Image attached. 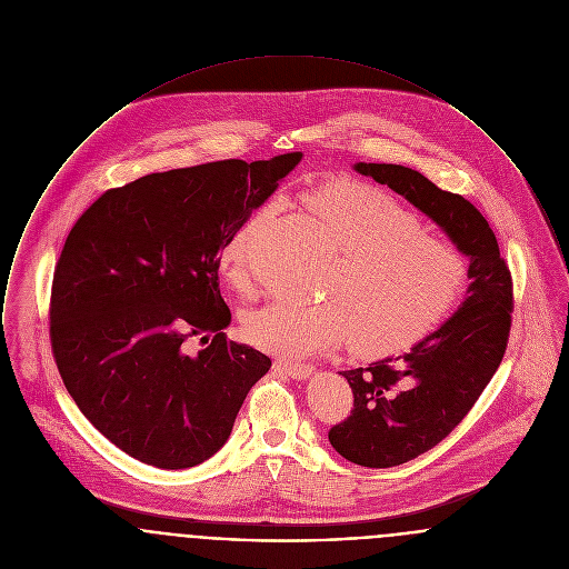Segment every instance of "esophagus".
<instances>
[{
	"instance_id": "1",
	"label": "esophagus",
	"mask_w": 569,
	"mask_h": 569,
	"mask_svg": "<svg viewBox=\"0 0 569 569\" xmlns=\"http://www.w3.org/2000/svg\"><path fill=\"white\" fill-rule=\"evenodd\" d=\"M273 369H278V371H282V373H287L289 378L293 379H306L312 371H315V367L312 365H302V362H291V360H273Z\"/></svg>"
}]
</instances>
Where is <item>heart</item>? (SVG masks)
<instances>
[{"mask_svg":"<svg viewBox=\"0 0 569 569\" xmlns=\"http://www.w3.org/2000/svg\"><path fill=\"white\" fill-rule=\"evenodd\" d=\"M328 230L339 259L321 302L276 300L243 317L254 347L287 358L310 356L351 335L365 356L399 351L442 323L461 300L470 266L461 248L425 234L420 216L376 186L337 179L302 196ZM276 200H267L220 252V271L237 291H250V248Z\"/></svg>","mask_w":569,"mask_h":569,"instance_id":"obj_1","label":"heart"}]
</instances>
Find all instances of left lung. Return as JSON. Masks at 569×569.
<instances>
[{
    "mask_svg": "<svg viewBox=\"0 0 569 569\" xmlns=\"http://www.w3.org/2000/svg\"><path fill=\"white\" fill-rule=\"evenodd\" d=\"M353 168L410 200L470 259L468 296L453 317L408 353L341 373L353 410L330 429V445L358 466L390 468L442 442L490 383L509 341L513 280L488 220L463 196L406 166Z\"/></svg>",
    "mask_w": 569,
    "mask_h": 569,
    "instance_id": "8db88e82",
    "label": "left lung"
}]
</instances>
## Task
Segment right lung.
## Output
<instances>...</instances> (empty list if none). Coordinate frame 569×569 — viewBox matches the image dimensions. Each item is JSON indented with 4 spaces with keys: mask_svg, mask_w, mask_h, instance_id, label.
<instances>
[{
    "mask_svg": "<svg viewBox=\"0 0 569 569\" xmlns=\"http://www.w3.org/2000/svg\"><path fill=\"white\" fill-rule=\"evenodd\" d=\"M302 159H224L101 193L53 269L49 339L69 395L112 445L181 470L218 453L266 353L228 341L220 252ZM206 347L189 353V341Z\"/></svg>",
    "mask_w": 569,
    "mask_h": 569,
    "instance_id": "1",
    "label": "right lung"
}]
</instances>
